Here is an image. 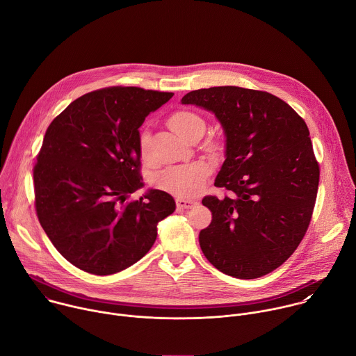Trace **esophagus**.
<instances>
[{
  "label": "esophagus",
  "instance_id": "34e87169",
  "mask_svg": "<svg viewBox=\"0 0 356 356\" xmlns=\"http://www.w3.org/2000/svg\"><path fill=\"white\" fill-rule=\"evenodd\" d=\"M176 204L179 209H191L193 206H195L197 202L193 200H186V198H176Z\"/></svg>",
  "mask_w": 356,
  "mask_h": 356
}]
</instances>
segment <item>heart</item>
<instances>
[{
    "label": "heart",
    "instance_id": "1",
    "mask_svg": "<svg viewBox=\"0 0 356 356\" xmlns=\"http://www.w3.org/2000/svg\"><path fill=\"white\" fill-rule=\"evenodd\" d=\"M170 128L183 139L191 140L194 136H201L206 131V122L197 113L190 110H180L170 115L169 118ZM149 132L145 129L140 134L139 149L140 156L145 163H150L147 154ZM210 152H217L220 143L211 140L207 143ZM213 172V165L207 161H195L187 165L169 166L154 176V184L168 193H172L179 197H191L204 187L209 176Z\"/></svg>",
    "mask_w": 356,
    "mask_h": 356
}]
</instances>
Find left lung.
Here are the masks:
<instances>
[{
  "instance_id": "1",
  "label": "left lung",
  "mask_w": 356,
  "mask_h": 356,
  "mask_svg": "<svg viewBox=\"0 0 356 356\" xmlns=\"http://www.w3.org/2000/svg\"><path fill=\"white\" fill-rule=\"evenodd\" d=\"M181 104L207 110L225 135V161L207 195L213 221L198 235L209 262L238 279H257L284 264L312 221L320 168L309 128L279 97L235 86L187 92Z\"/></svg>"
}]
</instances>
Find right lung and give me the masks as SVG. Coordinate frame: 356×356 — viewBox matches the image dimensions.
Listing matches in <instances>:
<instances>
[{"label":"right lung","mask_w":356,"mask_h":356,"mask_svg":"<svg viewBox=\"0 0 356 356\" xmlns=\"http://www.w3.org/2000/svg\"><path fill=\"white\" fill-rule=\"evenodd\" d=\"M173 97L140 87L87 92L49 125L33 168L35 207L49 239L76 268L98 276L142 259L158 224L176 210L170 194L143 186L139 127Z\"/></svg>","instance_id":"add662e5"}]
</instances>
